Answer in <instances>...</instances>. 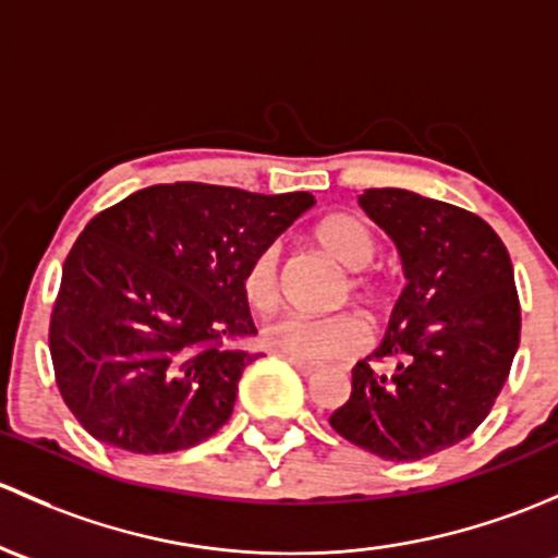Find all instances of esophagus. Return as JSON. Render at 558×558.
<instances>
[{
	"label": "esophagus",
	"mask_w": 558,
	"mask_h": 558,
	"mask_svg": "<svg viewBox=\"0 0 558 558\" xmlns=\"http://www.w3.org/2000/svg\"><path fill=\"white\" fill-rule=\"evenodd\" d=\"M290 363L298 367V373H301V376H314V373H317L322 367L317 363H303V360H290Z\"/></svg>",
	"instance_id": "obj_1"
}]
</instances>
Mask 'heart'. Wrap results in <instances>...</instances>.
<instances>
[{
    "label": "heart",
    "instance_id": "1",
    "mask_svg": "<svg viewBox=\"0 0 558 558\" xmlns=\"http://www.w3.org/2000/svg\"><path fill=\"white\" fill-rule=\"evenodd\" d=\"M314 241L343 268L354 271L349 277V292L360 303H378L384 295V281L371 277L363 268L371 266L376 255V239L360 217L338 211L327 215L314 228ZM241 290L250 306L271 308L279 301V246L268 244L246 263ZM365 322L357 314H327V317H306V314H277L263 325V343L277 354L303 363L349 357L365 343Z\"/></svg>",
    "mask_w": 558,
    "mask_h": 558
}]
</instances>
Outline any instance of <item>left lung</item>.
Wrapping results in <instances>:
<instances>
[{
  "instance_id": "left-lung-1",
  "label": "left lung",
  "mask_w": 558,
  "mask_h": 558,
  "mask_svg": "<svg viewBox=\"0 0 558 558\" xmlns=\"http://www.w3.org/2000/svg\"><path fill=\"white\" fill-rule=\"evenodd\" d=\"M360 206L398 244L408 284L330 427L376 457L416 462L489 416L521 341L513 263L489 222L446 201L371 187Z\"/></svg>"
}]
</instances>
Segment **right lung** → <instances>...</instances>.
Listing matches in <instances>:
<instances>
[{
	"mask_svg": "<svg viewBox=\"0 0 558 558\" xmlns=\"http://www.w3.org/2000/svg\"><path fill=\"white\" fill-rule=\"evenodd\" d=\"M312 206V193L174 182L99 211L69 250L50 314L56 384L74 418L131 453L211 438L257 357L236 347L257 336L246 263Z\"/></svg>",
	"mask_w": 558,
	"mask_h": 558,
	"instance_id": "right-lung-1",
	"label": "right lung"
}]
</instances>
